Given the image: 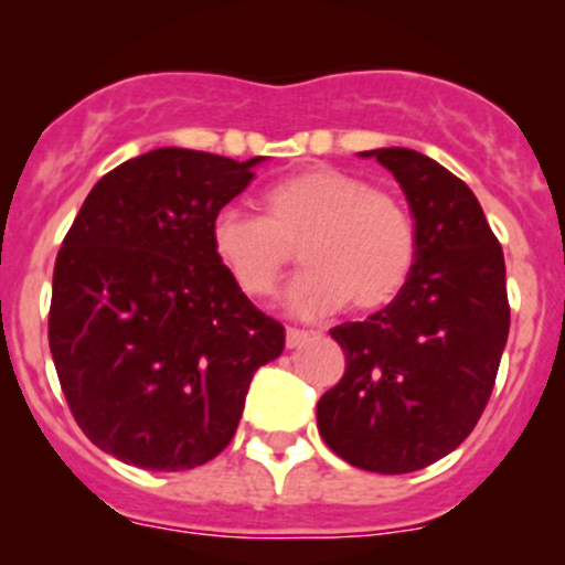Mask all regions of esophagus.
<instances>
[{
	"label": "esophagus",
	"instance_id": "esophagus-1",
	"mask_svg": "<svg viewBox=\"0 0 565 565\" xmlns=\"http://www.w3.org/2000/svg\"><path fill=\"white\" fill-rule=\"evenodd\" d=\"M310 337H313V332H305V329H295V327H289V329H287V348H289V350L302 348L305 342L310 340Z\"/></svg>",
	"mask_w": 565,
	"mask_h": 565
}]
</instances>
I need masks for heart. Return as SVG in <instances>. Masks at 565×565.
I'll return each instance as SVG.
<instances>
[{"mask_svg": "<svg viewBox=\"0 0 565 565\" xmlns=\"http://www.w3.org/2000/svg\"><path fill=\"white\" fill-rule=\"evenodd\" d=\"M263 212L265 217L223 210L210 228L217 263L252 300L276 295L295 252L308 270L291 284L287 305L302 319H321L345 302L353 310L385 308L412 276V217L364 178L310 167L270 185Z\"/></svg>", "mask_w": 565, "mask_h": 565, "instance_id": "1", "label": "heart"}]
</instances>
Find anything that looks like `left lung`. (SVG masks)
Segmentation results:
<instances>
[{
  "label": "left lung",
  "mask_w": 565,
  "mask_h": 565,
  "mask_svg": "<svg viewBox=\"0 0 565 565\" xmlns=\"http://www.w3.org/2000/svg\"><path fill=\"white\" fill-rule=\"evenodd\" d=\"M361 157L404 188L417 260L391 305L332 329L345 374L316 417L337 457L401 476L457 449L489 404L510 332L504 255L476 193L438 161L408 148Z\"/></svg>",
  "instance_id": "1"
}]
</instances>
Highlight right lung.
Wrapping results in <instances>:
<instances>
[{
  "label": "right lung",
  "instance_id": "1",
  "mask_svg": "<svg viewBox=\"0 0 565 565\" xmlns=\"http://www.w3.org/2000/svg\"><path fill=\"white\" fill-rule=\"evenodd\" d=\"M263 157L157 148L97 180L63 238L50 353L97 449L146 470H191L236 433L284 327L212 252V220Z\"/></svg>",
  "mask_w": 565,
  "mask_h": 565
}]
</instances>
